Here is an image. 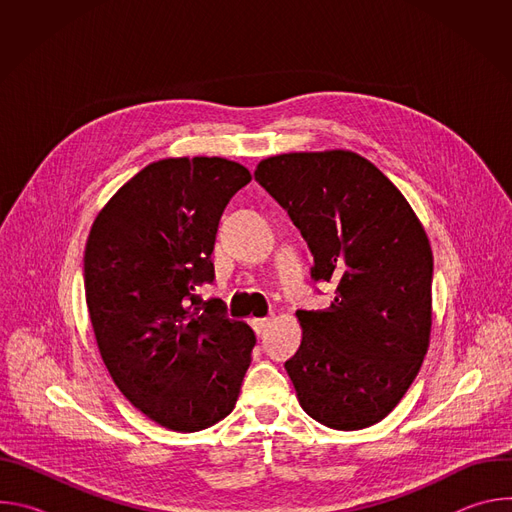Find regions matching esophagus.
Here are the masks:
<instances>
[{"mask_svg":"<svg viewBox=\"0 0 512 512\" xmlns=\"http://www.w3.org/2000/svg\"><path fill=\"white\" fill-rule=\"evenodd\" d=\"M271 322H273V318H255L251 324H253V330L257 334H263L271 326Z\"/></svg>","mask_w":512,"mask_h":512,"instance_id":"esophagus-1","label":"esophagus"}]
</instances>
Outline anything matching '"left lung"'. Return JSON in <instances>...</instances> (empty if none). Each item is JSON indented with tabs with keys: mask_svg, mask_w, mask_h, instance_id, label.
<instances>
[{
	"mask_svg": "<svg viewBox=\"0 0 512 512\" xmlns=\"http://www.w3.org/2000/svg\"><path fill=\"white\" fill-rule=\"evenodd\" d=\"M255 180L287 210L334 281L324 310H298L304 330L285 362L302 409L352 431L385 419L417 377L431 334L433 255L399 188L348 150L261 160Z\"/></svg>",
	"mask_w": 512,
	"mask_h": 512,
	"instance_id": "1",
	"label": "left lung"
}]
</instances>
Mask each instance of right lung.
I'll list each match as a JSON object with an SVG mask.
<instances>
[{
  "mask_svg": "<svg viewBox=\"0 0 512 512\" xmlns=\"http://www.w3.org/2000/svg\"><path fill=\"white\" fill-rule=\"evenodd\" d=\"M251 172L227 158L145 166L103 206L85 249V294L105 367L145 417L174 431L225 419L255 332L196 287L212 281L218 221Z\"/></svg>",
  "mask_w": 512,
  "mask_h": 512,
  "instance_id": "obj_1",
  "label": "right lung"
}]
</instances>
